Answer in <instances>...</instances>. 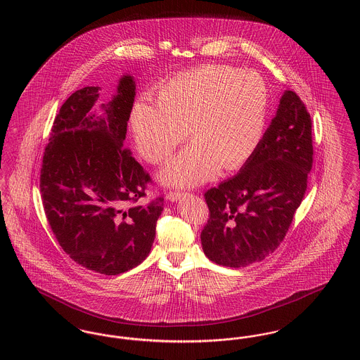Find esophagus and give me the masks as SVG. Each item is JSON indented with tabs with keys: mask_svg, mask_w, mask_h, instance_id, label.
Segmentation results:
<instances>
[{
	"mask_svg": "<svg viewBox=\"0 0 360 360\" xmlns=\"http://www.w3.org/2000/svg\"><path fill=\"white\" fill-rule=\"evenodd\" d=\"M184 195H186V191L170 190V191L167 193V200H170V201H178V200H181Z\"/></svg>",
	"mask_w": 360,
	"mask_h": 360,
	"instance_id": "esophagus-1",
	"label": "esophagus"
}]
</instances>
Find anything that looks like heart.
I'll return each mask as SVG.
<instances>
[{
  "mask_svg": "<svg viewBox=\"0 0 360 360\" xmlns=\"http://www.w3.org/2000/svg\"><path fill=\"white\" fill-rule=\"evenodd\" d=\"M158 103L139 97L129 112L137 153L158 165L190 132L195 140L160 174L166 184L191 186L220 169H238L257 151L264 134L270 93L257 72L206 65L179 74L158 90Z\"/></svg>",
  "mask_w": 360,
  "mask_h": 360,
  "instance_id": "obj_1",
  "label": "heart"
}]
</instances>
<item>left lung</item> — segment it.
<instances>
[{
  "label": "left lung",
  "mask_w": 360,
  "mask_h": 360,
  "mask_svg": "<svg viewBox=\"0 0 360 360\" xmlns=\"http://www.w3.org/2000/svg\"><path fill=\"white\" fill-rule=\"evenodd\" d=\"M311 166V119L300 96L288 90L257 151L235 176L204 194L206 257L239 269L273 254L304 200Z\"/></svg>",
  "instance_id": "left-lung-1"
}]
</instances>
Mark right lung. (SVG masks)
<instances>
[{
    "label": "right lung",
    "instance_id": "obj_1",
    "mask_svg": "<svg viewBox=\"0 0 360 360\" xmlns=\"http://www.w3.org/2000/svg\"><path fill=\"white\" fill-rule=\"evenodd\" d=\"M97 86L72 93L60 106L46 144L40 170L44 212L62 250L75 263L103 275H117L148 257L159 195H146L150 174L122 147L135 100V82L125 75L115 98L103 105V117L90 113Z\"/></svg>",
    "mask_w": 360,
    "mask_h": 360
}]
</instances>
